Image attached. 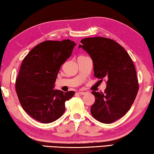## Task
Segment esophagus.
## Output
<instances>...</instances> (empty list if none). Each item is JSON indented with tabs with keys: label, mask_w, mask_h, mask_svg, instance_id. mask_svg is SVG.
Returning a JSON list of instances; mask_svg holds the SVG:
<instances>
[{
	"label": "esophagus",
	"mask_w": 154,
	"mask_h": 154,
	"mask_svg": "<svg viewBox=\"0 0 154 154\" xmlns=\"http://www.w3.org/2000/svg\"><path fill=\"white\" fill-rule=\"evenodd\" d=\"M78 93H79L80 95H84V94H86V92H82V91H79V92H78Z\"/></svg>",
	"instance_id": "34e87169"
}]
</instances>
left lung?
Returning a JSON list of instances; mask_svg holds the SVG:
<instances>
[{"instance_id": "8db88e82", "label": "left lung", "mask_w": 154, "mask_h": 154, "mask_svg": "<svg viewBox=\"0 0 154 154\" xmlns=\"http://www.w3.org/2000/svg\"><path fill=\"white\" fill-rule=\"evenodd\" d=\"M81 43L79 48L92 60L94 77L107 80L105 92H92L95 103L91 113L98 121L111 124L123 117L136 98L139 83L133 62L123 47L110 38H85Z\"/></svg>"}]
</instances>
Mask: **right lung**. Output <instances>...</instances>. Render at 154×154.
<instances>
[{
    "label": "right lung",
    "instance_id": "right-lung-1",
    "mask_svg": "<svg viewBox=\"0 0 154 154\" xmlns=\"http://www.w3.org/2000/svg\"><path fill=\"white\" fill-rule=\"evenodd\" d=\"M76 45L69 39L45 41L32 49L21 65L15 83L22 108L36 120L51 123L65 111V102L75 94L54 89L60 66Z\"/></svg>",
    "mask_w": 154,
    "mask_h": 154
}]
</instances>
